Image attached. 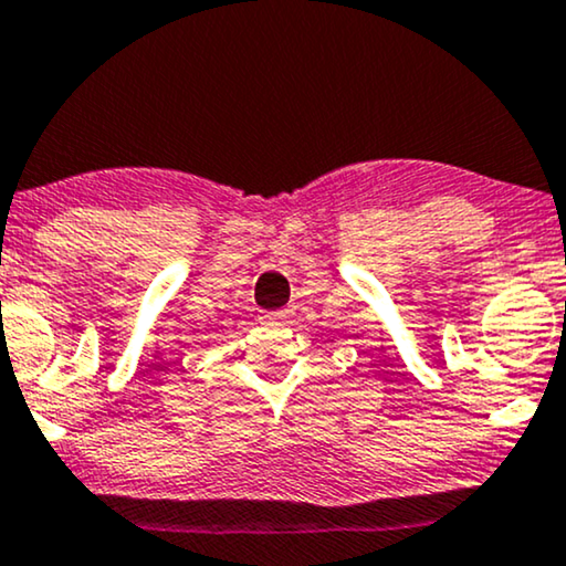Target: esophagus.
Segmentation results:
<instances>
[{
    "label": "esophagus",
    "mask_w": 566,
    "mask_h": 566,
    "mask_svg": "<svg viewBox=\"0 0 566 566\" xmlns=\"http://www.w3.org/2000/svg\"><path fill=\"white\" fill-rule=\"evenodd\" d=\"M266 321H279L282 318V313H266V316H263Z\"/></svg>",
    "instance_id": "34e87169"
}]
</instances>
